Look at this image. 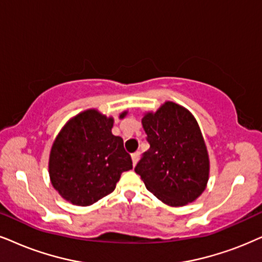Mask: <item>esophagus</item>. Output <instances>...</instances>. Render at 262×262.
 <instances>
[{
    "label": "esophagus",
    "instance_id": "esophagus-1",
    "mask_svg": "<svg viewBox=\"0 0 262 262\" xmlns=\"http://www.w3.org/2000/svg\"><path fill=\"white\" fill-rule=\"evenodd\" d=\"M139 157H140V151H137L134 152L133 155H132V161H133V165H135L138 163L139 161Z\"/></svg>",
    "mask_w": 262,
    "mask_h": 262
}]
</instances>
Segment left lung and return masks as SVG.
<instances>
[{
	"instance_id": "left-lung-1",
	"label": "left lung",
	"mask_w": 262,
	"mask_h": 262,
	"mask_svg": "<svg viewBox=\"0 0 262 262\" xmlns=\"http://www.w3.org/2000/svg\"><path fill=\"white\" fill-rule=\"evenodd\" d=\"M150 148L134 168L145 186L171 207L191 203L204 191L209 160L197 121L180 105L167 101L142 118Z\"/></svg>"
}]
</instances>
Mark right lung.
I'll return each mask as SVG.
<instances>
[{"instance_id": "add662e5", "label": "right lung", "mask_w": 262, "mask_h": 262, "mask_svg": "<svg viewBox=\"0 0 262 262\" xmlns=\"http://www.w3.org/2000/svg\"><path fill=\"white\" fill-rule=\"evenodd\" d=\"M112 125L111 117L88 110L69 121L55 139L49 177L55 190L72 204L85 207L107 196L121 174L133 168L123 139L111 133Z\"/></svg>"}]
</instances>
